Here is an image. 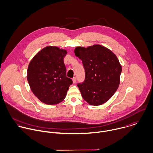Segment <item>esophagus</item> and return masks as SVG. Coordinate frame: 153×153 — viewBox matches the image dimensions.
Masks as SVG:
<instances>
[{
  "instance_id": "esophagus-1",
  "label": "esophagus",
  "mask_w": 153,
  "mask_h": 153,
  "mask_svg": "<svg viewBox=\"0 0 153 153\" xmlns=\"http://www.w3.org/2000/svg\"><path fill=\"white\" fill-rule=\"evenodd\" d=\"M72 80H73V83H76V81H77V79H76V77H73V79H72Z\"/></svg>"
}]
</instances>
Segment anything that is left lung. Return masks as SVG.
<instances>
[{
  "label": "left lung",
  "instance_id": "8db88e82",
  "mask_svg": "<svg viewBox=\"0 0 153 153\" xmlns=\"http://www.w3.org/2000/svg\"><path fill=\"white\" fill-rule=\"evenodd\" d=\"M74 53L82 61L85 71L84 82L77 84L83 98L91 105L106 102L120 84L122 68L116 55L100 45L76 47Z\"/></svg>",
  "mask_w": 153,
  "mask_h": 153
}]
</instances>
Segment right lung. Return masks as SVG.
<instances>
[{
    "instance_id": "add662e5",
    "label": "right lung",
    "mask_w": 153,
    "mask_h": 153,
    "mask_svg": "<svg viewBox=\"0 0 153 153\" xmlns=\"http://www.w3.org/2000/svg\"><path fill=\"white\" fill-rule=\"evenodd\" d=\"M67 51L49 46L40 51L30 61L27 80L35 96L49 105L62 102L73 83L66 76L64 58Z\"/></svg>"
}]
</instances>
